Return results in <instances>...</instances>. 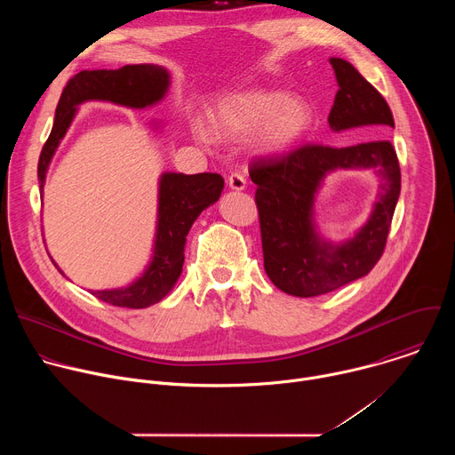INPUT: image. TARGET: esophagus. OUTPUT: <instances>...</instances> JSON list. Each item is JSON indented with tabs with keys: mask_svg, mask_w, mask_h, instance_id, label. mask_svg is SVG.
Returning <instances> with one entry per match:
<instances>
[{
	"mask_svg": "<svg viewBox=\"0 0 455 455\" xmlns=\"http://www.w3.org/2000/svg\"><path fill=\"white\" fill-rule=\"evenodd\" d=\"M228 187L234 190H243L246 187V178L241 172H232L228 176Z\"/></svg>",
	"mask_w": 455,
	"mask_h": 455,
	"instance_id": "1",
	"label": "esophagus"
}]
</instances>
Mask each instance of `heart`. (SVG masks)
Segmentation results:
<instances>
[{
	"instance_id": "b5f03b06",
	"label": "heart",
	"mask_w": 455,
	"mask_h": 455,
	"mask_svg": "<svg viewBox=\"0 0 455 455\" xmlns=\"http://www.w3.org/2000/svg\"><path fill=\"white\" fill-rule=\"evenodd\" d=\"M214 125L227 135H246L255 129V146L263 153L279 155L299 144L311 129L315 109L299 95L277 90H246L220 100L214 109ZM204 142L212 135L204 124L194 125Z\"/></svg>"
}]
</instances>
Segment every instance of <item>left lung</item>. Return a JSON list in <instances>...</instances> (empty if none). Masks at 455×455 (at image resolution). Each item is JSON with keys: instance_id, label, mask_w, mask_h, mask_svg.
Returning <instances> with one entry per match:
<instances>
[{"instance_id": "8db88e82", "label": "left lung", "mask_w": 455, "mask_h": 455, "mask_svg": "<svg viewBox=\"0 0 455 455\" xmlns=\"http://www.w3.org/2000/svg\"><path fill=\"white\" fill-rule=\"evenodd\" d=\"M339 92L328 116L333 132L351 127H395L391 108L351 62L331 57ZM337 168H376L380 176L377 204L355 238L333 245L314 230V194L326 173ZM257 185L255 204L261 223L265 270L288 295L316 297L367 275L383 253L400 198L402 172L388 140L349 148L306 144L288 155L250 164Z\"/></svg>"}]
</instances>
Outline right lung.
Returning a JSON list of instances; mask_svg holds the SVG:
<instances>
[{
    "instance_id": "obj_1",
    "label": "right lung",
    "mask_w": 455,
    "mask_h": 455,
    "mask_svg": "<svg viewBox=\"0 0 455 455\" xmlns=\"http://www.w3.org/2000/svg\"><path fill=\"white\" fill-rule=\"evenodd\" d=\"M171 84L169 72L156 64H127L118 70H83L64 86L53 118L52 133L43 146L37 178L43 194L52 156L67 135L77 106L86 100H109L127 108H148L160 102ZM223 178L216 172L181 174L164 172L158 188V223L153 259L142 277L125 288L92 291L97 299L118 307H149L160 302L176 284L183 268L185 237L196 218L223 190ZM53 267L62 274V270Z\"/></svg>"
}]
</instances>
